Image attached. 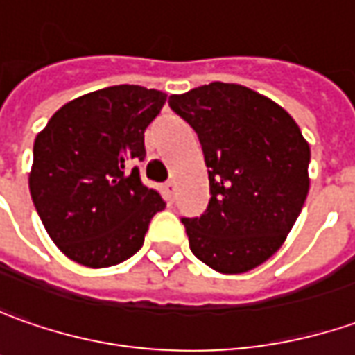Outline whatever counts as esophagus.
Wrapping results in <instances>:
<instances>
[{
  "label": "esophagus",
  "instance_id": "esophagus-1",
  "mask_svg": "<svg viewBox=\"0 0 355 355\" xmlns=\"http://www.w3.org/2000/svg\"><path fill=\"white\" fill-rule=\"evenodd\" d=\"M163 194L168 200H173V196H175V182L173 180H166L165 184H163Z\"/></svg>",
  "mask_w": 355,
  "mask_h": 355
}]
</instances>
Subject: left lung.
<instances>
[{
	"mask_svg": "<svg viewBox=\"0 0 355 355\" xmlns=\"http://www.w3.org/2000/svg\"><path fill=\"white\" fill-rule=\"evenodd\" d=\"M168 105L198 133L210 202L182 218L190 251L224 275L265 263L306 200L311 147L287 112L241 84L212 82L173 94Z\"/></svg>",
	"mask_w": 355,
	"mask_h": 355,
	"instance_id": "obj_1",
	"label": "left lung"
}]
</instances>
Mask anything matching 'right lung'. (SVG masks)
Returning a JSON list of instances; mask_svg holds the SVG:
<instances>
[{
  "instance_id": "1",
  "label": "right lung",
  "mask_w": 355,
  "mask_h": 355,
  "mask_svg": "<svg viewBox=\"0 0 355 355\" xmlns=\"http://www.w3.org/2000/svg\"><path fill=\"white\" fill-rule=\"evenodd\" d=\"M165 102L159 90L110 86L62 105L37 135L33 204L68 259L102 269L141 250L165 202L133 165L145 159V129Z\"/></svg>"
}]
</instances>
